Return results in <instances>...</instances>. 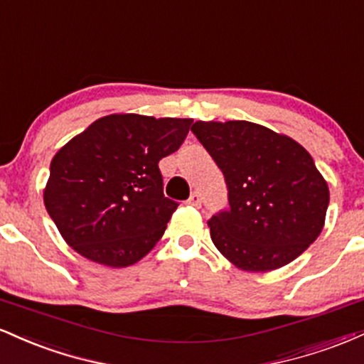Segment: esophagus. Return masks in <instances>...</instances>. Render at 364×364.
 <instances>
[{"instance_id": "esophagus-1", "label": "esophagus", "mask_w": 364, "mask_h": 364, "mask_svg": "<svg viewBox=\"0 0 364 364\" xmlns=\"http://www.w3.org/2000/svg\"><path fill=\"white\" fill-rule=\"evenodd\" d=\"M188 205H191V207L202 205V195H200L198 191H193V193L190 195V198H188Z\"/></svg>"}]
</instances>
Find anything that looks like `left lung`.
Listing matches in <instances>:
<instances>
[{"label":"left lung","instance_id":"8db88e82","mask_svg":"<svg viewBox=\"0 0 364 364\" xmlns=\"http://www.w3.org/2000/svg\"><path fill=\"white\" fill-rule=\"evenodd\" d=\"M191 132L228 183L229 210L208 228L232 265L245 272L281 269L320 236L328 185L303 145L250 121H196Z\"/></svg>","mask_w":364,"mask_h":364}]
</instances>
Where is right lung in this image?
I'll return each instance as SVG.
<instances>
[{
    "instance_id": "right-lung-1",
    "label": "right lung",
    "mask_w": 364,
    "mask_h": 364,
    "mask_svg": "<svg viewBox=\"0 0 364 364\" xmlns=\"http://www.w3.org/2000/svg\"><path fill=\"white\" fill-rule=\"evenodd\" d=\"M193 119L109 114L58 150L44 205L77 253L121 269L147 255L178 203L166 198L159 161L176 152Z\"/></svg>"
}]
</instances>
